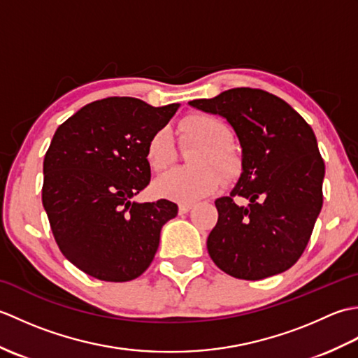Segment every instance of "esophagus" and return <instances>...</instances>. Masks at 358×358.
<instances>
[{
  "label": "esophagus",
  "mask_w": 358,
  "mask_h": 358,
  "mask_svg": "<svg viewBox=\"0 0 358 358\" xmlns=\"http://www.w3.org/2000/svg\"><path fill=\"white\" fill-rule=\"evenodd\" d=\"M192 208H194L192 203H181L178 206V210H180V214H187V212L191 210Z\"/></svg>",
  "instance_id": "1"
}]
</instances>
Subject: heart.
Here are the masks:
<instances>
[{"instance_id":"1","label":"heart","mask_w":358,"mask_h":358,"mask_svg":"<svg viewBox=\"0 0 358 358\" xmlns=\"http://www.w3.org/2000/svg\"><path fill=\"white\" fill-rule=\"evenodd\" d=\"M183 143L201 144L192 163L199 167L175 169L155 181V192L180 203H194L208 196L222 183L220 171L227 180H235L241 172V158L231 146L232 131L223 120L209 113H192L180 124ZM177 158L173 134L167 126L158 127L146 143V159L152 171L163 172Z\"/></svg>"}]
</instances>
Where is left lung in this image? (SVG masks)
I'll return each instance as SVG.
<instances>
[{
    "mask_svg": "<svg viewBox=\"0 0 358 358\" xmlns=\"http://www.w3.org/2000/svg\"><path fill=\"white\" fill-rule=\"evenodd\" d=\"M189 104L226 118L241 146L237 185L215 200L210 258L241 280L287 271L306 249L323 206L324 163L314 131L285 100L262 89L235 87ZM234 196L246 198L248 206L238 207Z\"/></svg>",
    "mask_w": 358,
    "mask_h": 358,
    "instance_id": "obj_1",
    "label": "left lung"
}]
</instances>
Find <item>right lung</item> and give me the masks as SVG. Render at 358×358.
Instances as JSON below:
<instances>
[{
  "label": "right lung",
  "mask_w": 358,
  "mask_h": 358,
  "mask_svg": "<svg viewBox=\"0 0 358 358\" xmlns=\"http://www.w3.org/2000/svg\"><path fill=\"white\" fill-rule=\"evenodd\" d=\"M178 108L110 96L86 104L53 135L43 163V206L59 250L87 275L129 281L154 260L162 227L178 206L134 196L150 181L149 136Z\"/></svg>",
  "instance_id": "obj_1"
}]
</instances>
